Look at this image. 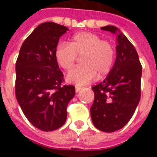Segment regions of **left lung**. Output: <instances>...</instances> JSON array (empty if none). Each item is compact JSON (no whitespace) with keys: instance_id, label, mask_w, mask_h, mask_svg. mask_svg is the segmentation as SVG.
I'll return each mask as SVG.
<instances>
[{"instance_id":"left-lung-1","label":"left lung","mask_w":157,"mask_h":157,"mask_svg":"<svg viewBox=\"0 0 157 157\" xmlns=\"http://www.w3.org/2000/svg\"><path fill=\"white\" fill-rule=\"evenodd\" d=\"M68 29L53 22L41 23L23 42L16 63V98L34 127L54 131L66 121V108L75 86H62L56 59L59 39Z\"/></svg>"}]
</instances>
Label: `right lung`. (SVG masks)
Returning a JSON list of instances; mask_svg holds the SVG:
<instances>
[{
	"label": "right lung",
	"instance_id": "add662e5",
	"mask_svg": "<svg viewBox=\"0 0 157 157\" xmlns=\"http://www.w3.org/2000/svg\"><path fill=\"white\" fill-rule=\"evenodd\" d=\"M101 29L115 33L117 29ZM114 65L103 82L94 86V102L90 109L93 124L111 133L122 128L134 114L140 99L142 67L137 52L127 38L118 34Z\"/></svg>",
	"mask_w": 157,
	"mask_h": 157
}]
</instances>
